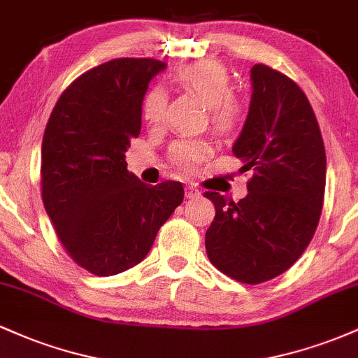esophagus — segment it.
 <instances>
[{
    "instance_id": "1",
    "label": "esophagus",
    "mask_w": 358,
    "mask_h": 358,
    "mask_svg": "<svg viewBox=\"0 0 358 358\" xmlns=\"http://www.w3.org/2000/svg\"><path fill=\"white\" fill-rule=\"evenodd\" d=\"M199 195H200V192L196 190L195 187H187V188H185V196H187L188 200L196 199V196H199Z\"/></svg>"
}]
</instances>
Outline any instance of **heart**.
I'll return each instance as SVG.
<instances>
[{
  "label": "heart",
  "instance_id": "obj_1",
  "mask_svg": "<svg viewBox=\"0 0 358 358\" xmlns=\"http://www.w3.org/2000/svg\"><path fill=\"white\" fill-rule=\"evenodd\" d=\"M176 82L185 89L192 90L212 109V122L219 129L232 124L237 114V104L231 97V79L225 67L219 62H196L176 72ZM166 106V96L162 87L155 85L146 92L143 99L141 113L148 122H158L163 117ZM207 155V146L199 141H176L170 150L171 159L182 170L190 171Z\"/></svg>",
  "mask_w": 358,
  "mask_h": 358
}]
</instances>
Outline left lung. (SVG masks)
I'll list each match as a JSON object with an SVG mask.
<instances>
[{
    "mask_svg": "<svg viewBox=\"0 0 358 358\" xmlns=\"http://www.w3.org/2000/svg\"><path fill=\"white\" fill-rule=\"evenodd\" d=\"M249 113L232 153L252 170L248 195L234 203L205 196L215 219L205 232L210 262L245 285L289 269L313 239L323 207L327 155L305 92L268 65L250 69Z\"/></svg>",
    "mask_w": 358,
    "mask_h": 358,
    "instance_id": "left-lung-1",
    "label": "left lung"
}]
</instances>
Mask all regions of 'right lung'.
I'll list each match as a JSON object with an SVG mask.
<instances>
[{
    "instance_id": "add662e5",
    "label": "right lung",
    "mask_w": 358,
    "mask_h": 358,
    "mask_svg": "<svg viewBox=\"0 0 358 358\" xmlns=\"http://www.w3.org/2000/svg\"><path fill=\"white\" fill-rule=\"evenodd\" d=\"M165 69L153 59L106 62L65 89L45 127V210L65 250L96 276L141 262L183 202L182 183L151 187L124 159L129 139L141 131L148 85Z\"/></svg>"
}]
</instances>
